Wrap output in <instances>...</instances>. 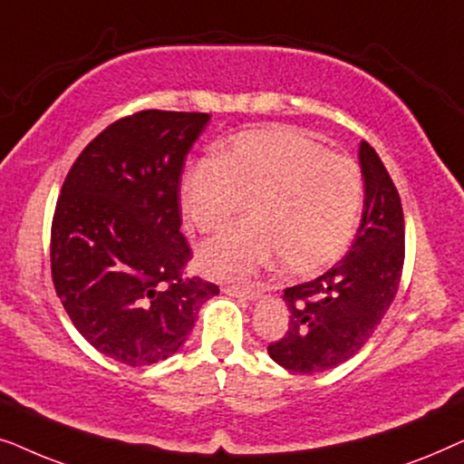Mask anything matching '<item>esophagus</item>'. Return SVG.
I'll use <instances>...</instances> for the list:
<instances>
[{
	"label": "esophagus",
	"instance_id": "1",
	"mask_svg": "<svg viewBox=\"0 0 464 464\" xmlns=\"http://www.w3.org/2000/svg\"><path fill=\"white\" fill-rule=\"evenodd\" d=\"M224 291L234 297H240V300H257V297L262 295V291L256 287L246 289V287H230V285H227V287H224Z\"/></svg>",
	"mask_w": 464,
	"mask_h": 464
}]
</instances>
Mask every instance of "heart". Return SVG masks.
Instances as JSON below:
<instances>
[{
  "instance_id": "obj_1",
  "label": "heart",
  "mask_w": 464,
  "mask_h": 464,
  "mask_svg": "<svg viewBox=\"0 0 464 464\" xmlns=\"http://www.w3.org/2000/svg\"><path fill=\"white\" fill-rule=\"evenodd\" d=\"M200 266L221 281H246L278 257L283 272L310 276L334 264L353 240L363 175L353 158L325 151L289 129L251 130L192 164L181 183V211L196 232H221Z\"/></svg>"
}]
</instances>
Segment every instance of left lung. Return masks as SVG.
Here are the masks:
<instances>
[{
	"instance_id": "left-lung-1",
	"label": "left lung",
	"mask_w": 464,
	"mask_h": 464,
	"mask_svg": "<svg viewBox=\"0 0 464 464\" xmlns=\"http://www.w3.org/2000/svg\"><path fill=\"white\" fill-rule=\"evenodd\" d=\"M365 179L363 218L351 249L314 281L285 289L289 327L268 344L285 370H332L367 344L395 300L405 259L401 198L376 150H359Z\"/></svg>"
}]
</instances>
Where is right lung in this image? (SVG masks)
Returning a JSON list of instances; mask_svg holds the SVG:
<instances>
[{
    "label": "right lung",
    "mask_w": 464,
    "mask_h": 464,
    "mask_svg": "<svg viewBox=\"0 0 464 464\" xmlns=\"http://www.w3.org/2000/svg\"><path fill=\"white\" fill-rule=\"evenodd\" d=\"M208 113L143 110L101 130L69 169L50 272L75 329L130 367L179 351L215 283L188 275L179 188Z\"/></svg>",
    "instance_id": "add662e5"
}]
</instances>
